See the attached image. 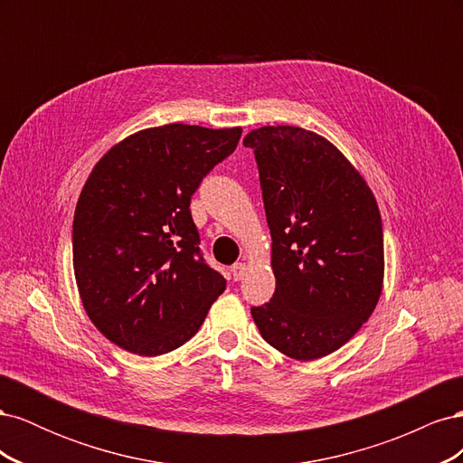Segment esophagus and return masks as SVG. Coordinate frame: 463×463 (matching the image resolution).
<instances>
[{"instance_id":"obj_1","label":"esophagus","mask_w":463,"mask_h":463,"mask_svg":"<svg viewBox=\"0 0 463 463\" xmlns=\"http://www.w3.org/2000/svg\"><path fill=\"white\" fill-rule=\"evenodd\" d=\"M232 274H233L235 282H240V279L247 274V264H245V262H235V264L232 266Z\"/></svg>"}]
</instances>
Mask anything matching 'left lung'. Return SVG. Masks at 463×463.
<instances>
[{
  "label": "left lung",
  "instance_id": "1",
  "mask_svg": "<svg viewBox=\"0 0 463 463\" xmlns=\"http://www.w3.org/2000/svg\"><path fill=\"white\" fill-rule=\"evenodd\" d=\"M276 291L250 315L298 361L352 340L383 293V220L367 181L325 137L293 125L253 129Z\"/></svg>",
  "mask_w": 463,
  "mask_h": 463
}]
</instances>
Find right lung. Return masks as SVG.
Wrapping results in <instances>:
<instances>
[{
	"instance_id": "right-lung-1",
	"label": "right lung",
	"mask_w": 463,
	"mask_h": 463,
	"mask_svg": "<svg viewBox=\"0 0 463 463\" xmlns=\"http://www.w3.org/2000/svg\"><path fill=\"white\" fill-rule=\"evenodd\" d=\"M240 137L241 128L170 123L129 135L94 165L75 208L73 269L109 342L145 357L172 352L226 289L201 255L189 204Z\"/></svg>"
}]
</instances>
